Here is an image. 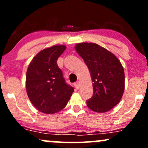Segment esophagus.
<instances>
[{"mask_svg":"<svg viewBox=\"0 0 148 148\" xmlns=\"http://www.w3.org/2000/svg\"><path fill=\"white\" fill-rule=\"evenodd\" d=\"M74 85H75V87L77 89L79 88V82H77L75 83Z\"/></svg>","mask_w":148,"mask_h":148,"instance_id":"obj_1","label":"esophagus"}]
</instances>
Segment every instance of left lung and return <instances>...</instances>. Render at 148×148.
I'll use <instances>...</instances> for the list:
<instances>
[{"label": "left lung", "mask_w": 148, "mask_h": 148, "mask_svg": "<svg viewBox=\"0 0 148 148\" xmlns=\"http://www.w3.org/2000/svg\"><path fill=\"white\" fill-rule=\"evenodd\" d=\"M75 49L88 67L93 82L94 94L87 106L98 113L110 110L120 102L125 90V72L120 60L95 43H78Z\"/></svg>", "instance_id": "1"}]
</instances>
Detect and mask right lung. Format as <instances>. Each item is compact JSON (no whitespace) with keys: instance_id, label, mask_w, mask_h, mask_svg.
I'll use <instances>...</instances> for the list:
<instances>
[{"instance_id":"right-lung-1","label":"right lung","mask_w":148,"mask_h":148,"mask_svg":"<svg viewBox=\"0 0 148 148\" xmlns=\"http://www.w3.org/2000/svg\"><path fill=\"white\" fill-rule=\"evenodd\" d=\"M66 49L54 45L40 51L33 58L26 73L27 94L34 107L44 114H54L66 106L74 89L65 83L56 63Z\"/></svg>"}]
</instances>
